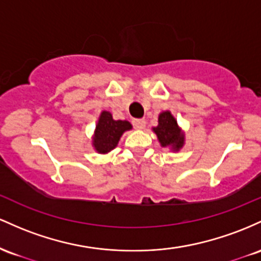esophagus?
<instances>
[{"instance_id": "obj_1", "label": "esophagus", "mask_w": 261, "mask_h": 261, "mask_svg": "<svg viewBox=\"0 0 261 261\" xmlns=\"http://www.w3.org/2000/svg\"><path fill=\"white\" fill-rule=\"evenodd\" d=\"M133 125L137 129H143L145 127V119H134Z\"/></svg>"}]
</instances>
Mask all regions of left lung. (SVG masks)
Here are the masks:
<instances>
[{
  "label": "left lung",
  "mask_w": 261,
  "mask_h": 261,
  "mask_svg": "<svg viewBox=\"0 0 261 261\" xmlns=\"http://www.w3.org/2000/svg\"><path fill=\"white\" fill-rule=\"evenodd\" d=\"M158 121H159V124L154 128V132L162 146H171L174 150L182 148L184 136L180 133L176 119L171 116V113L168 111L160 113Z\"/></svg>",
  "instance_id": "1"
}]
</instances>
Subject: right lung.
<instances>
[{
    "mask_svg": "<svg viewBox=\"0 0 261 261\" xmlns=\"http://www.w3.org/2000/svg\"><path fill=\"white\" fill-rule=\"evenodd\" d=\"M132 124L127 121H115L112 115L103 111L99 116L98 123L96 125L93 146L98 153H108L118 144V140L125 130H129Z\"/></svg>",
    "mask_w": 261,
    "mask_h": 261,
    "instance_id": "obj_1",
    "label": "right lung"
}]
</instances>
